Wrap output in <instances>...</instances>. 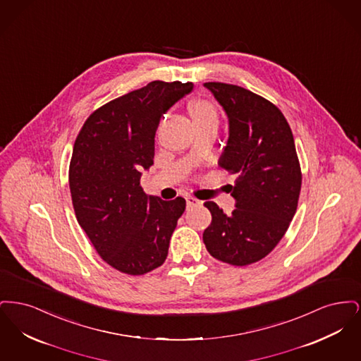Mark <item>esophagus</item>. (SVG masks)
I'll use <instances>...</instances> for the list:
<instances>
[{"label": "esophagus", "mask_w": 361, "mask_h": 361, "mask_svg": "<svg viewBox=\"0 0 361 361\" xmlns=\"http://www.w3.org/2000/svg\"><path fill=\"white\" fill-rule=\"evenodd\" d=\"M200 206H202V202H200L199 199H196V197H193V196H188V197H187V208H188V209H192V208H195V207Z\"/></svg>", "instance_id": "obj_1"}]
</instances>
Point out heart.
<instances>
[{
  "instance_id": "obj_1",
  "label": "heart",
  "mask_w": 361,
  "mask_h": 361,
  "mask_svg": "<svg viewBox=\"0 0 361 361\" xmlns=\"http://www.w3.org/2000/svg\"><path fill=\"white\" fill-rule=\"evenodd\" d=\"M189 114L193 119L195 126L208 123V121H218V115L215 106L208 100L197 99L189 104Z\"/></svg>"
}]
</instances>
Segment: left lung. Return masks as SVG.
I'll return each mask as SVG.
<instances>
[{"mask_svg":"<svg viewBox=\"0 0 361 361\" xmlns=\"http://www.w3.org/2000/svg\"><path fill=\"white\" fill-rule=\"evenodd\" d=\"M228 118V140L219 166L238 177L231 215L214 202L203 233L208 253L245 267L268 256L284 237L298 208L300 164L291 127L275 104L238 85L206 82Z\"/></svg>","mask_w":361,"mask_h":361,"instance_id":"left-lung-1","label":"left lung"}]
</instances>
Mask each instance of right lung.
<instances>
[{"label": "right lung", "mask_w": 361, "mask_h": 361, "mask_svg": "<svg viewBox=\"0 0 361 361\" xmlns=\"http://www.w3.org/2000/svg\"><path fill=\"white\" fill-rule=\"evenodd\" d=\"M192 82L153 81L97 108L74 142L69 185L77 221L106 264L127 275L161 267L185 199L161 200L140 187L154 158L161 116Z\"/></svg>", "instance_id": "1"}]
</instances>
